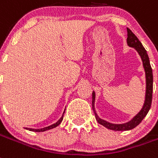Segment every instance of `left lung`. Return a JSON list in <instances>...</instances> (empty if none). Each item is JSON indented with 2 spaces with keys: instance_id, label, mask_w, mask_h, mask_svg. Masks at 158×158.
Segmentation results:
<instances>
[{
  "instance_id": "1",
  "label": "left lung",
  "mask_w": 158,
  "mask_h": 158,
  "mask_svg": "<svg viewBox=\"0 0 158 158\" xmlns=\"http://www.w3.org/2000/svg\"><path fill=\"white\" fill-rule=\"evenodd\" d=\"M127 44L129 47L134 48L141 57L143 66L144 72H145V77H146V92H145V101L143 106V108L131 120L123 123H112L108 121L104 120L98 116L95 109V101H96V92L93 90L92 92V109L94 114L96 116V119L100 124L103 125L107 129L114 130V131H127L130 129H134L139 125L143 119L144 117L148 113L149 110L151 108L152 99V84H153V76H152V70L150 61H149L148 55L147 53L146 49L142 44V43L139 40L137 36L132 32L131 30L127 28Z\"/></svg>"
}]
</instances>
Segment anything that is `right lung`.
Segmentation results:
<instances>
[{
    "label": "right lung",
    "instance_id": "obj_1",
    "mask_svg": "<svg viewBox=\"0 0 158 158\" xmlns=\"http://www.w3.org/2000/svg\"><path fill=\"white\" fill-rule=\"evenodd\" d=\"M64 112H65V110H64ZM64 112H63V114H62V117L58 119V120L55 123H52V125H49L48 126V127H44V128H43V129H29V128H26V129H28V130H29V131H34V132H44L46 131V130H49V129H53V128H56L57 126H58L61 123V122L62 121V119H63V114H64Z\"/></svg>",
    "mask_w": 158,
    "mask_h": 158
}]
</instances>
